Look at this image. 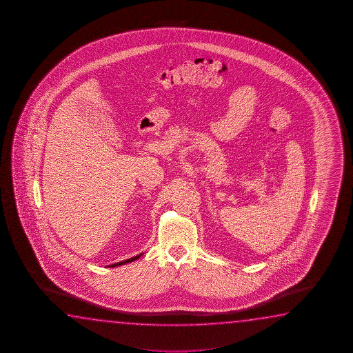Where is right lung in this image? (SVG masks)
Returning <instances> with one entry per match:
<instances>
[{
  "instance_id": "right-lung-1",
  "label": "right lung",
  "mask_w": 353,
  "mask_h": 353,
  "mask_svg": "<svg viewBox=\"0 0 353 353\" xmlns=\"http://www.w3.org/2000/svg\"><path fill=\"white\" fill-rule=\"evenodd\" d=\"M142 254H139V256H136V257H132L130 258V259H125V261H122V262H119V263H114L111 265V267H119V265H122V264L125 263H131V262H133V261H136V259H138V258L141 257ZM110 267V265H108Z\"/></svg>"
}]
</instances>
